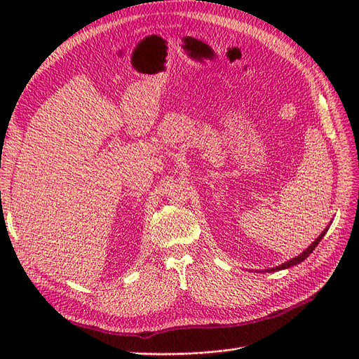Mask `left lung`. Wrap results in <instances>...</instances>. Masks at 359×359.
Returning <instances> with one entry per match:
<instances>
[{"instance_id":"1","label":"left lung","mask_w":359,"mask_h":359,"mask_svg":"<svg viewBox=\"0 0 359 359\" xmlns=\"http://www.w3.org/2000/svg\"><path fill=\"white\" fill-rule=\"evenodd\" d=\"M327 231L328 229H325L318 238H316V241H314L307 250H304V252L299 255V256H297L295 259H290V260H287V262L286 264H283V265H280V266H277V268H273V269H271V271H278V269H286V268H290V266H293V265H297V264H301L302 262V260H306L311 253H313V250L314 248H316V245L320 243V240H322V238H323V235L325 233H327Z\"/></svg>"}]
</instances>
